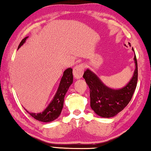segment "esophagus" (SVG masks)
<instances>
[{"mask_svg": "<svg viewBox=\"0 0 151 151\" xmlns=\"http://www.w3.org/2000/svg\"><path fill=\"white\" fill-rule=\"evenodd\" d=\"M84 66L83 65H77L73 68V73L75 79H80L82 77V75H83L84 73Z\"/></svg>", "mask_w": 151, "mask_h": 151, "instance_id": "esophagus-1", "label": "esophagus"}]
</instances>
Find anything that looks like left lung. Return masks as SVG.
Instances as JSON below:
<instances>
[{
    "label": "left lung",
    "mask_w": 151,
    "mask_h": 151,
    "mask_svg": "<svg viewBox=\"0 0 151 151\" xmlns=\"http://www.w3.org/2000/svg\"><path fill=\"white\" fill-rule=\"evenodd\" d=\"M133 59L135 65L133 75L124 87L118 89L105 85L98 76L90 69H86L84 72L83 78L90 89V106L100 117L109 118L115 116L131 101L137 86L138 75L135 54Z\"/></svg>",
    "instance_id": "left-lung-1"
}]
</instances>
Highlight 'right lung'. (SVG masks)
Returning a JSON list of instances; mask_svg holds the SVG:
<instances>
[{"instance_id":"right-lung-1","label":"right lung","mask_w":151,"mask_h":151,"mask_svg":"<svg viewBox=\"0 0 151 151\" xmlns=\"http://www.w3.org/2000/svg\"><path fill=\"white\" fill-rule=\"evenodd\" d=\"M27 38L28 36H27L22 39L18 49L23 45ZM73 70L71 68H68L64 71L56 93L47 108L42 112L38 113H31L24 109L25 111L34 119L42 122H50L56 119L60 116L63 110L64 99L69 86L73 83Z\"/></svg>"}]
</instances>
